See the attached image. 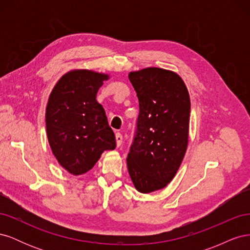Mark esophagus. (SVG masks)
I'll return each mask as SVG.
<instances>
[{"label": "esophagus", "mask_w": 250, "mask_h": 250, "mask_svg": "<svg viewBox=\"0 0 250 250\" xmlns=\"http://www.w3.org/2000/svg\"><path fill=\"white\" fill-rule=\"evenodd\" d=\"M116 141H117V146H118V147H120L121 145H122L123 135L121 134L120 132H117V133H116Z\"/></svg>", "instance_id": "1"}]
</instances>
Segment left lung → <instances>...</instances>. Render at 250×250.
<instances>
[{
  "label": "left lung",
  "instance_id": "obj_1",
  "mask_svg": "<svg viewBox=\"0 0 250 250\" xmlns=\"http://www.w3.org/2000/svg\"><path fill=\"white\" fill-rule=\"evenodd\" d=\"M128 77L139 98L140 113L127 168L135 188L147 194L167 187L184 160L190 96L184 80L169 70L147 67Z\"/></svg>",
  "mask_w": 250,
  "mask_h": 250
}]
</instances>
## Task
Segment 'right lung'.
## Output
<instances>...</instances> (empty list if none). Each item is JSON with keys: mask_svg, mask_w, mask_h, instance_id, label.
Returning <instances> with one entry per match:
<instances>
[{"mask_svg": "<svg viewBox=\"0 0 250 250\" xmlns=\"http://www.w3.org/2000/svg\"><path fill=\"white\" fill-rule=\"evenodd\" d=\"M107 74L73 70L50 94L46 108L47 135L52 152L63 169L81 175L92 169L105 150L116 148L115 133L96 100Z\"/></svg>", "mask_w": 250, "mask_h": 250, "instance_id": "1", "label": "right lung"}]
</instances>
